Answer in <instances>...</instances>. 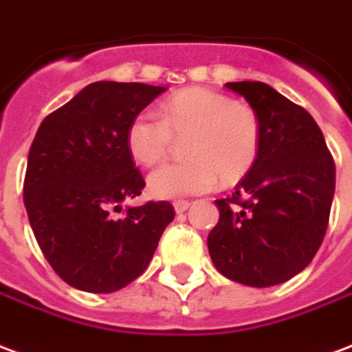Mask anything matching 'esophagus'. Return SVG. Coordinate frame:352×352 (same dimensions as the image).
I'll return each mask as SVG.
<instances>
[{
	"label": "esophagus",
	"mask_w": 352,
	"mask_h": 352,
	"mask_svg": "<svg viewBox=\"0 0 352 352\" xmlns=\"http://www.w3.org/2000/svg\"><path fill=\"white\" fill-rule=\"evenodd\" d=\"M187 208H189V201H174V210H176V214H184Z\"/></svg>",
	"instance_id": "34e87169"
}]
</instances>
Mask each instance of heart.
<instances>
[{
	"label": "heart",
	"instance_id": "obj_1",
	"mask_svg": "<svg viewBox=\"0 0 352 352\" xmlns=\"http://www.w3.org/2000/svg\"><path fill=\"white\" fill-rule=\"evenodd\" d=\"M186 137V161L159 166L148 178L155 199H178L234 186L255 166L263 144V125L251 104L204 86L168 95L159 104V118L138 112L127 125V151L142 166L157 165L174 138Z\"/></svg>",
	"mask_w": 352,
	"mask_h": 352
}]
</instances>
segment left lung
Returning <instances> with one entry per match:
<instances>
[{
	"instance_id": "obj_1",
	"label": "left lung",
	"mask_w": 352,
	"mask_h": 352,
	"mask_svg": "<svg viewBox=\"0 0 352 352\" xmlns=\"http://www.w3.org/2000/svg\"><path fill=\"white\" fill-rule=\"evenodd\" d=\"M263 125L261 153L232 197L215 201L219 221L208 234L212 263L225 278L272 287L311 263L324 240L336 165L306 109L264 82H227Z\"/></svg>"
}]
</instances>
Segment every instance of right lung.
Masks as SVG:
<instances>
[{"label":"right lung","mask_w":352,"mask_h":352,"mask_svg":"<svg viewBox=\"0 0 352 352\" xmlns=\"http://www.w3.org/2000/svg\"><path fill=\"white\" fill-rule=\"evenodd\" d=\"M165 88L94 82L43 120L24 178V206L54 272L86 292H114L148 268L174 219L170 202L122 212L146 182L127 151V125Z\"/></svg>","instance_id":"1"}]
</instances>
